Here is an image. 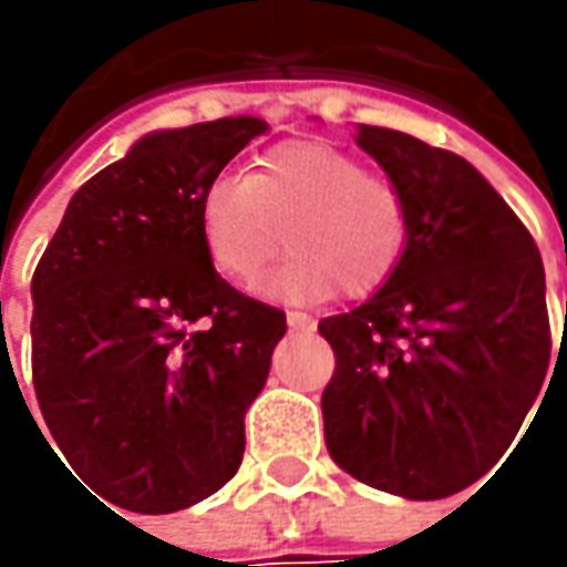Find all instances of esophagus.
<instances>
[{
	"label": "esophagus",
	"instance_id": "esophagus-1",
	"mask_svg": "<svg viewBox=\"0 0 567 567\" xmlns=\"http://www.w3.org/2000/svg\"><path fill=\"white\" fill-rule=\"evenodd\" d=\"M287 324H290V331H312L316 328V321L306 316V312H290Z\"/></svg>",
	"mask_w": 567,
	"mask_h": 567
}]
</instances>
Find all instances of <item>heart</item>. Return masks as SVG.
<instances>
[{"mask_svg":"<svg viewBox=\"0 0 567 567\" xmlns=\"http://www.w3.org/2000/svg\"><path fill=\"white\" fill-rule=\"evenodd\" d=\"M198 227L210 265L233 284H255L284 246L293 249L265 284L284 302H312L334 287L375 293L406 249L401 188L324 142L280 144L246 179L214 176Z\"/></svg>","mask_w":567,"mask_h":567,"instance_id":"b5f03b06","label":"heart"}]
</instances>
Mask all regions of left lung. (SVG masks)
<instances>
[{"mask_svg":"<svg viewBox=\"0 0 567 567\" xmlns=\"http://www.w3.org/2000/svg\"><path fill=\"white\" fill-rule=\"evenodd\" d=\"M357 144L401 188L406 249L362 306L318 321L338 357L324 442L365 486L432 502L486 476L539 398L546 274L534 236L464 157L379 125H360Z\"/></svg>","mask_w":567,"mask_h":567,"instance_id":"1","label":"left lung"}]
</instances>
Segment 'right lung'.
I'll return each instance as SVG.
<instances>
[{"label": "right lung", "mask_w": 567, "mask_h": 567, "mask_svg": "<svg viewBox=\"0 0 567 567\" xmlns=\"http://www.w3.org/2000/svg\"><path fill=\"white\" fill-rule=\"evenodd\" d=\"M265 132L227 116L142 135L72 195L33 271L40 413L69 467L125 512H183L243 461L287 318L214 271L198 202Z\"/></svg>", "instance_id": "add662e5"}]
</instances>
